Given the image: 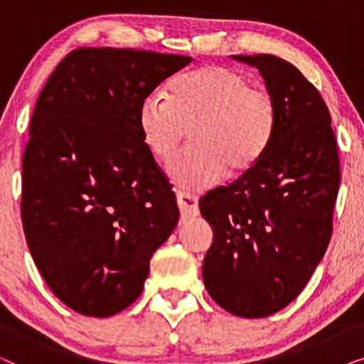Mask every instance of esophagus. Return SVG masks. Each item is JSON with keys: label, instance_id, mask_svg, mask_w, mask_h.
<instances>
[{"label": "esophagus", "instance_id": "esophagus-1", "mask_svg": "<svg viewBox=\"0 0 364 364\" xmlns=\"http://www.w3.org/2000/svg\"><path fill=\"white\" fill-rule=\"evenodd\" d=\"M177 205L182 218H192L198 215V202L191 193L177 192Z\"/></svg>", "mask_w": 364, "mask_h": 364}]
</instances>
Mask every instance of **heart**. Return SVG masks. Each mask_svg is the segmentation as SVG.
I'll return each mask as SVG.
<instances>
[{"label":"heart","mask_w":364,"mask_h":364,"mask_svg":"<svg viewBox=\"0 0 364 364\" xmlns=\"http://www.w3.org/2000/svg\"><path fill=\"white\" fill-rule=\"evenodd\" d=\"M277 106L242 73L207 64L181 74L167 97L151 92L137 109L147 151L167 161L191 129L192 146L168 162L167 176L186 191L215 186L227 171L242 176L265 156L277 129Z\"/></svg>","instance_id":"heart-1"}]
</instances>
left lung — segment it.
Segmentation results:
<instances>
[{
    "mask_svg": "<svg viewBox=\"0 0 364 364\" xmlns=\"http://www.w3.org/2000/svg\"><path fill=\"white\" fill-rule=\"evenodd\" d=\"M232 58L258 69L278 119L260 162L198 202L213 230L202 277L223 310L263 318L300 295L325 255L340 159L330 111L295 66L272 54Z\"/></svg>",
    "mask_w": 364,
    "mask_h": 364,
    "instance_id": "obj_1",
    "label": "left lung"
}]
</instances>
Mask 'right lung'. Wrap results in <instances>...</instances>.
<instances>
[{
    "mask_svg": "<svg viewBox=\"0 0 364 364\" xmlns=\"http://www.w3.org/2000/svg\"><path fill=\"white\" fill-rule=\"evenodd\" d=\"M192 59L79 48L39 94L23 156L21 218L38 270L64 305L111 316L137 300L178 222L144 146L139 104Z\"/></svg>",
    "mask_w": 364,
    "mask_h": 364,
    "instance_id": "1",
    "label": "right lung"
}]
</instances>
